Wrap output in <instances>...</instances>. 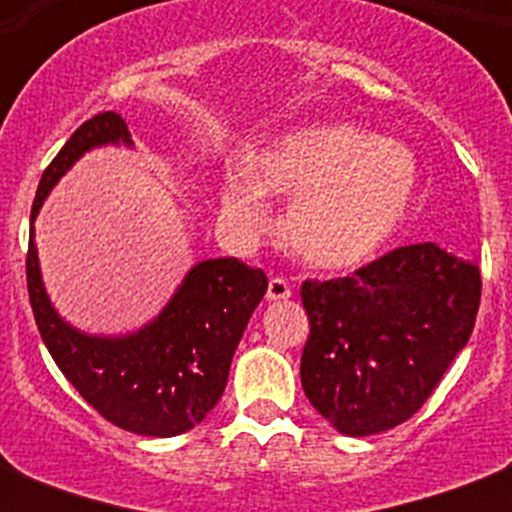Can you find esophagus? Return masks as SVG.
Returning <instances> with one entry per match:
<instances>
[{
  "label": "esophagus",
  "mask_w": 512,
  "mask_h": 512,
  "mask_svg": "<svg viewBox=\"0 0 512 512\" xmlns=\"http://www.w3.org/2000/svg\"><path fill=\"white\" fill-rule=\"evenodd\" d=\"M265 297H268L271 303L289 300V297H292V287H289V281L281 279V276H273V279L268 281V292H265Z\"/></svg>",
  "instance_id": "obj_1"
}]
</instances>
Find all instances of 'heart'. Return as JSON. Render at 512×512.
Instances as JSON below:
<instances>
[{
  "instance_id": "obj_1",
  "label": "heart",
  "mask_w": 512,
  "mask_h": 512,
  "mask_svg": "<svg viewBox=\"0 0 512 512\" xmlns=\"http://www.w3.org/2000/svg\"><path fill=\"white\" fill-rule=\"evenodd\" d=\"M420 183L404 143L353 124H305L247 154V170L220 185V212L233 228L265 223L268 196H289L284 239L303 263L345 271L372 260L412 209Z\"/></svg>"
}]
</instances>
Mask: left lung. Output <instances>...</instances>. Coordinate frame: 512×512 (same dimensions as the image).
Here are the masks:
<instances>
[{"mask_svg": "<svg viewBox=\"0 0 512 512\" xmlns=\"http://www.w3.org/2000/svg\"><path fill=\"white\" fill-rule=\"evenodd\" d=\"M311 335L300 380L345 436L406 422L470 340L481 303L476 263L433 241L398 247L353 276L305 281Z\"/></svg>", "mask_w": 512, "mask_h": 512, "instance_id": "obj_1", "label": "left lung"}]
</instances>
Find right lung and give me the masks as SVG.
Segmentation results:
<instances>
[{
    "instance_id": "1",
    "label": "right lung",
    "mask_w": 512,
    "mask_h": 512,
    "mask_svg": "<svg viewBox=\"0 0 512 512\" xmlns=\"http://www.w3.org/2000/svg\"><path fill=\"white\" fill-rule=\"evenodd\" d=\"M100 146H132L127 122L116 111L87 119L39 180L26 257L28 300L52 361L92 409L138 436H180L223 396L231 358L268 279L236 257L201 260L185 273L162 313L138 332L100 337L66 324L44 292L34 220L60 177Z\"/></svg>"
}]
</instances>
